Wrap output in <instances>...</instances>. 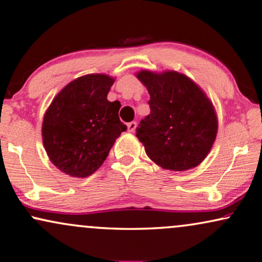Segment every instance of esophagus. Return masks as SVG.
Segmentation results:
<instances>
[{
  "instance_id": "obj_1",
  "label": "esophagus",
  "mask_w": 262,
  "mask_h": 262,
  "mask_svg": "<svg viewBox=\"0 0 262 262\" xmlns=\"http://www.w3.org/2000/svg\"><path fill=\"white\" fill-rule=\"evenodd\" d=\"M127 128H128V132H134L135 128H136V122L135 121H132L127 124Z\"/></svg>"
}]
</instances>
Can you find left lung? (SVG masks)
Here are the masks:
<instances>
[{"label": "left lung", "mask_w": 262, "mask_h": 262, "mask_svg": "<svg viewBox=\"0 0 262 262\" xmlns=\"http://www.w3.org/2000/svg\"><path fill=\"white\" fill-rule=\"evenodd\" d=\"M136 77L150 95V114L136 128L149 159L173 171L197 167L217 136L212 102L196 82L180 72L142 70Z\"/></svg>", "instance_id": "obj_1"}]
</instances>
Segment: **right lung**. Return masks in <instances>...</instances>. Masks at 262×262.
<instances>
[{"label": "right lung", "mask_w": 262, "mask_h": 262, "mask_svg": "<svg viewBox=\"0 0 262 262\" xmlns=\"http://www.w3.org/2000/svg\"><path fill=\"white\" fill-rule=\"evenodd\" d=\"M114 78L86 74L66 85L45 112L41 136L60 171L84 178L101 167L115 140L127 129L119 101L107 100Z\"/></svg>", "instance_id": "obj_1"}]
</instances>
